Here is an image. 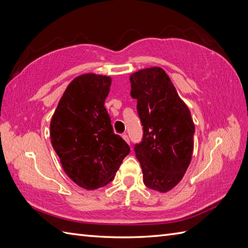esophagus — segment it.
<instances>
[{
  "label": "esophagus",
  "mask_w": 248,
  "mask_h": 248,
  "mask_svg": "<svg viewBox=\"0 0 248 248\" xmlns=\"http://www.w3.org/2000/svg\"><path fill=\"white\" fill-rule=\"evenodd\" d=\"M123 138H124V140L126 141V142H128V143H130V140H129V136L128 135H126L125 133L124 134H123Z\"/></svg>",
  "instance_id": "34e87169"
}]
</instances>
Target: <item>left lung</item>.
I'll use <instances>...</instances> for the list:
<instances>
[{"instance_id": "8db88e82", "label": "left lung", "mask_w": 248, "mask_h": 248, "mask_svg": "<svg viewBox=\"0 0 248 248\" xmlns=\"http://www.w3.org/2000/svg\"><path fill=\"white\" fill-rule=\"evenodd\" d=\"M130 82L143 130L141 141L134 146L143 183L167 192L181 182L191 162L195 130L191 114L163 68L138 71Z\"/></svg>"}]
</instances>
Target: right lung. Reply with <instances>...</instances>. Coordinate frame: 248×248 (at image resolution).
I'll return each instance as SVG.
<instances>
[{
    "label": "right lung",
    "mask_w": 248,
    "mask_h": 248,
    "mask_svg": "<svg viewBox=\"0 0 248 248\" xmlns=\"http://www.w3.org/2000/svg\"><path fill=\"white\" fill-rule=\"evenodd\" d=\"M112 79L84 74L68 84L50 122V140L63 170L78 186L93 190L116 174L130 147L115 134L105 108Z\"/></svg>",
    "instance_id": "1"
}]
</instances>
